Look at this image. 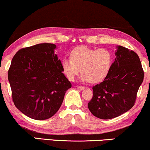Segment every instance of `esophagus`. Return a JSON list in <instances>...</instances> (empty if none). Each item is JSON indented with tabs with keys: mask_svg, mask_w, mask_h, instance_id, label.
Returning a JSON list of instances; mask_svg holds the SVG:
<instances>
[{
	"mask_svg": "<svg viewBox=\"0 0 150 150\" xmlns=\"http://www.w3.org/2000/svg\"><path fill=\"white\" fill-rule=\"evenodd\" d=\"M77 89H80V90H81V91H83V90H84V89H85V87H83V86H78Z\"/></svg>",
	"mask_w": 150,
	"mask_h": 150,
	"instance_id": "esophagus-1",
	"label": "esophagus"
}]
</instances>
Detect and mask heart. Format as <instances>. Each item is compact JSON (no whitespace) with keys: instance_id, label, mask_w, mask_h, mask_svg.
Instances as JSON below:
<instances>
[{"instance_id":"heart-1","label":"heart","mask_w":150,"mask_h":150,"mask_svg":"<svg viewBox=\"0 0 150 150\" xmlns=\"http://www.w3.org/2000/svg\"><path fill=\"white\" fill-rule=\"evenodd\" d=\"M70 58L61 61L63 73L70 81L82 71L79 80L82 82L91 81L98 83L103 81L109 72L112 65V55L106 48L92 49L80 46L72 50Z\"/></svg>"}]
</instances>
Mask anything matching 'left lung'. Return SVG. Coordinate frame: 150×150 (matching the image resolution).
<instances>
[{"mask_svg":"<svg viewBox=\"0 0 150 150\" xmlns=\"http://www.w3.org/2000/svg\"><path fill=\"white\" fill-rule=\"evenodd\" d=\"M115 59L104 81L93 87L88 108L102 120H110L128 111L134 106L144 72L134 51L117 46Z\"/></svg>","mask_w":150,"mask_h":150,"instance_id":"8db88e82","label":"left lung"}]
</instances>
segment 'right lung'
Wrapping results in <instances>:
<instances>
[{"label":"right lung","mask_w":150,"mask_h":150,"mask_svg":"<svg viewBox=\"0 0 150 150\" xmlns=\"http://www.w3.org/2000/svg\"><path fill=\"white\" fill-rule=\"evenodd\" d=\"M55 49L56 45L47 43L22 48L14 55L8 71L14 104L33 120L54 115L71 87Z\"/></svg>","instance_id":"obj_1"}]
</instances>
